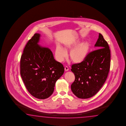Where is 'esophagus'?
<instances>
[{
	"label": "esophagus",
	"instance_id": "obj_1",
	"mask_svg": "<svg viewBox=\"0 0 126 126\" xmlns=\"http://www.w3.org/2000/svg\"><path fill=\"white\" fill-rule=\"evenodd\" d=\"M64 70H65L66 71H68L69 68L68 67V66H65V68H64Z\"/></svg>",
	"mask_w": 126,
	"mask_h": 126
}]
</instances>
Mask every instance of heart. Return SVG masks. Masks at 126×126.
Listing matches in <instances>:
<instances>
[{
    "instance_id": "1",
    "label": "heart",
    "mask_w": 126,
    "mask_h": 126,
    "mask_svg": "<svg viewBox=\"0 0 126 126\" xmlns=\"http://www.w3.org/2000/svg\"><path fill=\"white\" fill-rule=\"evenodd\" d=\"M80 41L77 40L71 43L65 44L62 47L59 46H57L55 50V56L58 61H63L67 57V51L71 50L69 56L73 62L76 63L83 62L89 51L90 44L87 41L80 44Z\"/></svg>"
}]
</instances>
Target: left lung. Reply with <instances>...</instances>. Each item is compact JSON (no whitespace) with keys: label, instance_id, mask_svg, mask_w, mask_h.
<instances>
[{"label":"left lung","instance_id":"left-lung-1","mask_svg":"<svg viewBox=\"0 0 126 126\" xmlns=\"http://www.w3.org/2000/svg\"><path fill=\"white\" fill-rule=\"evenodd\" d=\"M94 46L98 49L88 54L83 62L71 66L75 80L71 89L78 98L87 99L95 95L102 87L109 74L110 50L100 33Z\"/></svg>","mask_w":126,"mask_h":126}]
</instances>
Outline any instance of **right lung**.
Instances as JSON below:
<instances>
[{
  "instance_id": "obj_1",
  "label": "right lung",
  "mask_w": 126,
  "mask_h": 126,
  "mask_svg": "<svg viewBox=\"0 0 126 126\" xmlns=\"http://www.w3.org/2000/svg\"><path fill=\"white\" fill-rule=\"evenodd\" d=\"M40 37V34L35 33L26 45L21 58L20 74L30 94L45 99L53 94L64 68L54 59L49 48L39 45Z\"/></svg>"
}]
</instances>
